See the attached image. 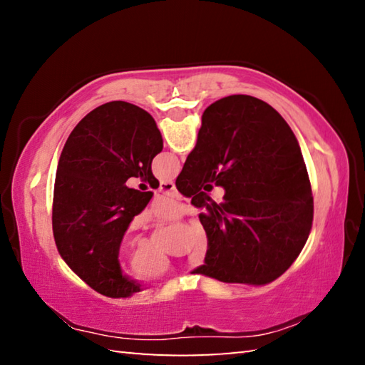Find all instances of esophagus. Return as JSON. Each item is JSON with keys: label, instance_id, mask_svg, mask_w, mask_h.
<instances>
[{"label": "esophagus", "instance_id": "34e87169", "mask_svg": "<svg viewBox=\"0 0 365 365\" xmlns=\"http://www.w3.org/2000/svg\"><path fill=\"white\" fill-rule=\"evenodd\" d=\"M159 190L164 191V193H174V191H175V183L172 182V180H164V182H160Z\"/></svg>", "mask_w": 365, "mask_h": 365}]
</instances>
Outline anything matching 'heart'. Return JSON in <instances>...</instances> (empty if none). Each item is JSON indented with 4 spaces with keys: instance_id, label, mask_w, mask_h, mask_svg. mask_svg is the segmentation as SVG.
<instances>
[{
    "instance_id": "1",
    "label": "heart",
    "mask_w": 365,
    "mask_h": 365,
    "mask_svg": "<svg viewBox=\"0 0 365 365\" xmlns=\"http://www.w3.org/2000/svg\"><path fill=\"white\" fill-rule=\"evenodd\" d=\"M185 212V206L172 197H164L159 200L153 207V215L163 220H175L180 219ZM209 235L202 227H196L193 233V261L196 264H201L206 261L209 255ZM130 269L138 279L143 280H154L160 279V277L168 275L172 270V264L168 257L153 248L151 245H141L140 248L135 251V255L130 259Z\"/></svg>"
}]
</instances>
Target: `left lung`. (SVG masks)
<instances>
[{
	"label": "left lung",
	"mask_w": 365,
	"mask_h": 365,
	"mask_svg": "<svg viewBox=\"0 0 365 365\" xmlns=\"http://www.w3.org/2000/svg\"><path fill=\"white\" fill-rule=\"evenodd\" d=\"M163 151L156 122L135 104L110 101L77 123L61 153L53 196V235L61 257L86 285L128 298L140 283L122 274L119 250L135 215L153 197L130 177L158 188L153 158Z\"/></svg>",
	"instance_id": "left-lung-1"
}]
</instances>
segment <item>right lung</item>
<instances>
[{"instance_id": "add662e5", "label": "right lung", "mask_w": 365, "mask_h": 365, "mask_svg": "<svg viewBox=\"0 0 365 365\" xmlns=\"http://www.w3.org/2000/svg\"><path fill=\"white\" fill-rule=\"evenodd\" d=\"M206 181L225 188L220 205L202 197ZM175 185L191 205L206 207L200 222L211 246L193 274L265 285L289 269L311 232L314 197L298 140L257 98L232 95L202 113Z\"/></svg>"}]
</instances>
